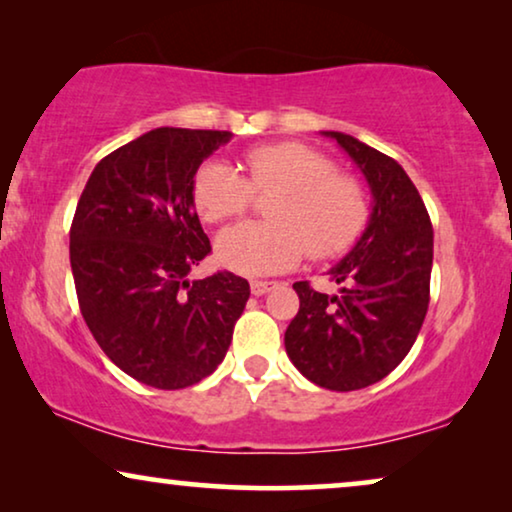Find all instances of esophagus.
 Masks as SVG:
<instances>
[{
  "label": "esophagus",
  "instance_id": "1",
  "mask_svg": "<svg viewBox=\"0 0 512 512\" xmlns=\"http://www.w3.org/2000/svg\"><path fill=\"white\" fill-rule=\"evenodd\" d=\"M276 285H278L276 281H252L250 290H252V295H255V297H262V295H267L269 290H274Z\"/></svg>",
  "mask_w": 512,
  "mask_h": 512
}]
</instances>
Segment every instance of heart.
<instances>
[{
	"mask_svg": "<svg viewBox=\"0 0 512 512\" xmlns=\"http://www.w3.org/2000/svg\"><path fill=\"white\" fill-rule=\"evenodd\" d=\"M245 177L224 161H206L194 175V206L206 222L234 220L252 194L271 196L267 224L243 222L217 238V260L245 276L281 274L309 252L332 260L351 250L370 220V201L356 177L302 142L252 147Z\"/></svg>",
	"mask_w": 512,
	"mask_h": 512,
	"instance_id": "b5f03b06",
	"label": "heart"
}]
</instances>
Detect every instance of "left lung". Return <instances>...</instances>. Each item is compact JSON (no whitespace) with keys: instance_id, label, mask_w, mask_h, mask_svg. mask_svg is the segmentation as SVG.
<instances>
[{"instance_id":"1","label":"left lung","mask_w":512,"mask_h":512,"mask_svg":"<svg viewBox=\"0 0 512 512\" xmlns=\"http://www.w3.org/2000/svg\"><path fill=\"white\" fill-rule=\"evenodd\" d=\"M365 175L370 224L330 278L337 295L292 285L299 311L285 330V351L306 379L330 391L377 384L403 363L431 299L433 227L414 182L398 161L353 135L325 131Z\"/></svg>"}]
</instances>
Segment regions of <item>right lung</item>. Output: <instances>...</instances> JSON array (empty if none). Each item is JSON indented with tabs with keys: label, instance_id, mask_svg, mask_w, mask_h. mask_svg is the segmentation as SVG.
I'll return each mask as SVG.
<instances>
[{
	"label": "right lung",
	"instance_id": "1",
	"mask_svg": "<svg viewBox=\"0 0 512 512\" xmlns=\"http://www.w3.org/2000/svg\"><path fill=\"white\" fill-rule=\"evenodd\" d=\"M229 131L154 128L107 154L88 177L70 229L81 316L119 370L175 391L227 356L250 297L231 271L189 281L210 255L194 175Z\"/></svg>",
	"mask_w": 512,
	"mask_h": 512
}]
</instances>
